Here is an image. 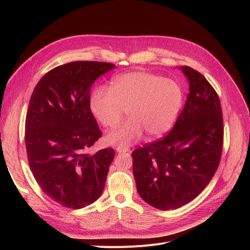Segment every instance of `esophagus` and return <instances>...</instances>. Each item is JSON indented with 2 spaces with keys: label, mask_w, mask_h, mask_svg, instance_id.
I'll use <instances>...</instances> for the list:
<instances>
[{
  "label": "esophagus",
  "mask_w": 250,
  "mask_h": 250,
  "mask_svg": "<svg viewBox=\"0 0 250 250\" xmlns=\"http://www.w3.org/2000/svg\"><path fill=\"white\" fill-rule=\"evenodd\" d=\"M129 149L127 147H125V146H118L116 147V152L117 153H125V152H128Z\"/></svg>",
  "instance_id": "34e87169"
}]
</instances>
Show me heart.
Listing matches in <instances>:
<instances>
[{
  "label": "heart",
  "instance_id": "b5f03b06",
  "mask_svg": "<svg viewBox=\"0 0 250 250\" xmlns=\"http://www.w3.org/2000/svg\"><path fill=\"white\" fill-rule=\"evenodd\" d=\"M183 90L171 79L150 72L125 73L111 81L110 89L95 88L89 98V107L104 126L120 125L125 111L129 120L106 136L115 145L127 146L147 133L151 139L162 137L176 122L182 106Z\"/></svg>",
  "mask_w": 250,
  "mask_h": 250
}]
</instances>
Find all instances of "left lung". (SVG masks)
Listing matches in <instances>:
<instances>
[{"mask_svg": "<svg viewBox=\"0 0 250 250\" xmlns=\"http://www.w3.org/2000/svg\"><path fill=\"white\" fill-rule=\"evenodd\" d=\"M181 70L189 93L174 126L132 153L137 190L160 209L185 206L205 189L218 169L224 140L217 92L198 71L187 65Z\"/></svg>", "mask_w": 250, "mask_h": 250, "instance_id": "obj_1", "label": "left lung"}]
</instances>
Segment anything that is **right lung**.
Instances as JSON below:
<instances>
[{
    "mask_svg": "<svg viewBox=\"0 0 250 250\" xmlns=\"http://www.w3.org/2000/svg\"><path fill=\"white\" fill-rule=\"evenodd\" d=\"M110 62H73L47 72L35 86L25 122V145L38 186L64 208H82L103 191L112 148L87 151L102 136L89 107L91 86Z\"/></svg>",
    "mask_w": 250,
    "mask_h": 250,
    "instance_id": "1",
    "label": "right lung"
}]
</instances>
